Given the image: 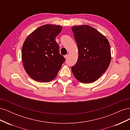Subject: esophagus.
I'll use <instances>...</instances> for the list:
<instances>
[{"instance_id": "34e87169", "label": "esophagus", "mask_w": 130, "mask_h": 130, "mask_svg": "<svg viewBox=\"0 0 130 130\" xmlns=\"http://www.w3.org/2000/svg\"><path fill=\"white\" fill-rule=\"evenodd\" d=\"M68 56H69V54H67V55H66L64 56V57H65L66 58H68Z\"/></svg>"}]
</instances>
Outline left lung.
I'll use <instances>...</instances> for the list:
<instances>
[{"label":"left lung","instance_id":"left-lung-1","mask_svg":"<svg viewBox=\"0 0 130 130\" xmlns=\"http://www.w3.org/2000/svg\"><path fill=\"white\" fill-rule=\"evenodd\" d=\"M78 51L77 62L72 67L75 77L82 83H92L108 68L111 60L108 41L89 25L72 27Z\"/></svg>","mask_w":130,"mask_h":130}]
</instances>
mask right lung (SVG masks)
<instances>
[{
    "label": "right lung",
    "mask_w": 130,
    "mask_h": 130,
    "mask_svg": "<svg viewBox=\"0 0 130 130\" xmlns=\"http://www.w3.org/2000/svg\"><path fill=\"white\" fill-rule=\"evenodd\" d=\"M62 28L60 25H42L30 34L24 42L23 63L27 74L34 80L52 81L65 61L59 53V46L55 41Z\"/></svg>",
    "instance_id": "add662e5"
}]
</instances>
